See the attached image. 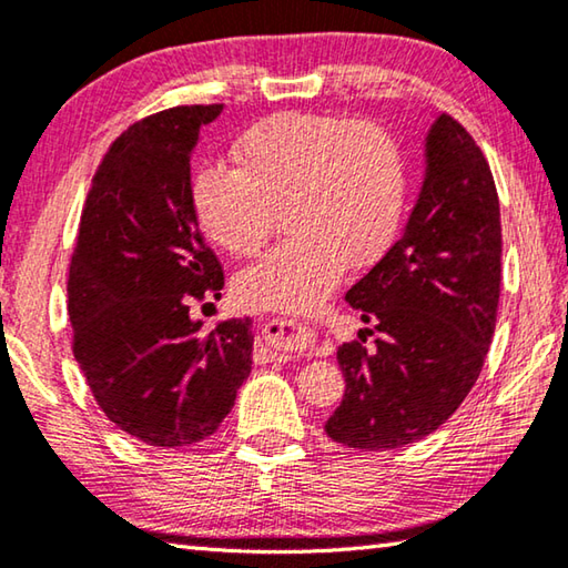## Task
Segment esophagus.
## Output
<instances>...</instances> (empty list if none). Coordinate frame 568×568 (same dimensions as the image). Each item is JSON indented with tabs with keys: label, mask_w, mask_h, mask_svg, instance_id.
Segmentation results:
<instances>
[{
	"label": "esophagus",
	"mask_w": 568,
	"mask_h": 568,
	"mask_svg": "<svg viewBox=\"0 0 568 568\" xmlns=\"http://www.w3.org/2000/svg\"><path fill=\"white\" fill-rule=\"evenodd\" d=\"M261 343V351L271 361H291L295 355H301V348H297V331L291 328V323L283 318H267L263 323Z\"/></svg>",
	"instance_id": "esophagus-1"
}]
</instances>
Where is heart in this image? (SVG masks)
<instances>
[{"instance_id":"heart-1","label":"heart","mask_w":568,"mask_h":568,"mask_svg":"<svg viewBox=\"0 0 568 568\" xmlns=\"http://www.w3.org/2000/svg\"><path fill=\"white\" fill-rule=\"evenodd\" d=\"M233 162L235 170L210 162L192 178L200 230L235 257L261 253L277 210L293 233L235 277L247 307L311 311L348 265L378 263L398 233L406 165L378 122L277 112L235 142Z\"/></svg>"}]
</instances>
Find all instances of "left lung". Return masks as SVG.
Returning a JSON list of instances; mask_svg holds the SVG:
<instances>
[{
  "label": "left lung",
  "mask_w": 568,
  "mask_h": 568,
  "mask_svg": "<svg viewBox=\"0 0 568 568\" xmlns=\"http://www.w3.org/2000/svg\"><path fill=\"white\" fill-rule=\"evenodd\" d=\"M501 295V213L491 168L464 124L438 114L426 180L403 235L355 283L376 348L343 343L345 396L325 423L335 444L400 448L454 416L484 368Z\"/></svg>",
  "instance_id": "1"
}]
</instances>
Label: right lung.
<instances>
[{
    "instance_id": "add662e5",
    "label": "right lung",
    "mask_w": 568,
    "mask_h": 568,
    "mask_svg": "<svg viewBox=\"0 0 568 568\" xmlns=\"http://www.w3.org/2000/svg\"><path fill=\"white\" fill-rule=\"evenodd\" d=\"M223 104H180L130 124L84 200L67 281L72 353L114 426L158 448L213 436L253 365L247 318L205 331L190 303L225 273L190 203V155Z\"/></svg>"
}]
</instances>
